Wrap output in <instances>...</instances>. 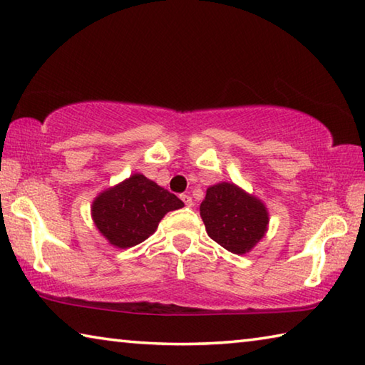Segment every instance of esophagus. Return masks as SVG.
Returning a JSON list of instances; mask_svg holds the SVG:
<instances>
[{"label":"esophagus","instance_id":"esophagus-1","mask_svg":"<svg viewBox=\"0 0 365 365\" xmlns=\"http://www.w3.org/2000/svg\"><path fill=\"white\" fill-rule=\"evenodd\" d=\"M180 197H182V201L185 202V205H187V207H191V205H193V200H191L190 195H182Z\"/></svg>","mask_w":365,"mask_h":365}]
</instances>
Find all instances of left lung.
I'll use <instances>...</instances> for the list:
<instances>
[{"label":"left lung","mask_w":365,"mask_h":365,"mask_svg":"<svg viewBox=\"0 0 365 365\" xmlns=\"http://www.w3.org/2000/svg\"><path fill=\"white\" fill-rule=\"evenodd\" d=\"M200 210L210 240L233 254H246L267 231L264 205L233 183L207 188Z\"/></svg>","instance_id":"obj_1"}]
</instances>
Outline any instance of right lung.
I'll return each instance as SVG.
<instances>
[{"label":"right lung","mask_w":365,"mask_h":365,"mask_svg":"<svg viewBox=\"0 0 365 365\" xmlns=\"http://www.w3.org/2000/svg\"><path fill=\"white\" fill-rule=\"evenodd\" d=\"M180 207L183 202L175 195L145 175L134 174L97 197L92 218L110 244L128 249L153 235L169 210Z\"/></svg>","instance_id":"obj_1"}]
</instances>
